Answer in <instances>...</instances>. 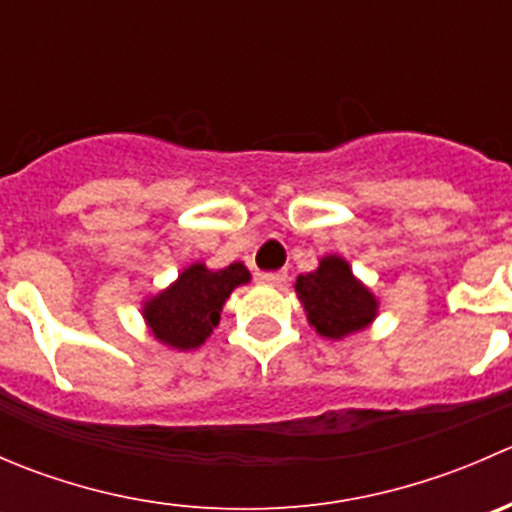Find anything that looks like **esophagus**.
I'll use <instances>...</instances> for the list:
<instances>
[{"mask_svg":"<svg viewBox=\"0 0 512 512\" xmlns=\"http://www.w3.org/2000/svg\"><path fill=\"white\" fill-rule=\"evenodd\" d=\"M287 280V272H257V282L262 285H282Z\"/></svg>","mask_w":512,"mask_h":512,"instance_id":"esophagus-1","label":"esophagus"}]
</instances>
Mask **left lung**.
Masks as SVG:
<instances>
[{"instance_id":"obj_1","label":"left lung","mask_w":512,"mask_h":512,"mask_svg":"<svg viewBox=\"0 0 512 512\" xmlns=\"http://www.w3.org/2000/svg\"><path fill=\"white\" fill-rule=\"evenodd\" d=\"M297 297L309 324L327 339H344L361 332L376 319V302L369 287L352 275V267L339 255L319 260L317 270L297 277Z\"/></svg>"}]
</instances>
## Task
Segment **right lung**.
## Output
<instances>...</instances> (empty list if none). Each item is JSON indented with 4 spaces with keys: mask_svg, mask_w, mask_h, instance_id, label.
<instances>
[{
    "mask_svg": "<svg viewBox=\"0 0 512 512\" xmlns=\"http://www.w3.org/2000/svg\"><path fill=\"white\" fill-rule=\"evenodd\" d=\"M245 282H250V272L242 262L223 270H208L203 262H195L168 289L143 302V319L158 342L180 352L198 349L218 327L232 289Z\"/></svg>",
    "mask_w": 512,
    "mask_h": 512,
    "instance_id": "obj_1",
    "label": "right lung"
}]
</instances>
